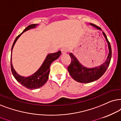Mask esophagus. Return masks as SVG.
<instances>
[{"label":"esophagus","mask_w":121,"mask_h":121,"mask_svg":"<svg viewBox=\"0 0 121 121\" xmlns=\"http://www.w3.org/2000/svg\"><path fill=\"white\" fill-rule=\"evenodd\" d=\"M69 50L67 49V48H63L61 49V52L62 54H65V53H66L68 52Z\"/></svg>","instance_id":"34e87169"}]
</instances>
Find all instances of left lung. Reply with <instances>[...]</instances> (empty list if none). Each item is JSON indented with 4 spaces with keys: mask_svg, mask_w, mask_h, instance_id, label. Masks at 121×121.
Masks as SVG:
<instances>
[{
    "mask_svg": "<svg viewBox=\"0 0 121 121\" xmlns=\"http://www.w3.org/2000/svg\"><path fill=\"white\" fill-rule=\"evenodd\" d=\"M95 28L101 30V29L97 25L93 24H90ZM108 46L109 54L107 56L106 62L99 66L95 67V68H87L80 63L77 58L72 53H70L71 62L67 67L69 73L73 79L80 83H90L99 79L104 73L110 63L111 56H112V50L110 43L107 39V36L104 32H102Z\"/></svg>",
    "mask_w": 121,
    "mask_h": 121,
    "instance_id": "8db88e82",
    "label": "left lung"
}]
</instances>
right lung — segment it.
<instances>
[{"label":"right lung","instance_id":"obj_1","mask_svg":"<svg viewBox=\"0 0 121 121\" xmlns=\"http://www.w3.org/2000/svg\"><path fill=\"white\" fill-rule=\"evenodd\" d=\"M37 25H38V24H31V25H29L28 26H27L24 29V31L20 35H19L16 38L14 41L13 44L12 48V52L16 41H17V40L18 39L20 35L24 32L30 30V29L35 28ZM61 54V51H59L57 52L48 54L44 62H43V65L40 67V69L35 73L29 77L22 76H20L19 74L17 73V72L15 71L13 68V66L12 62V56H11L10 66L13 75L14 77H15V78L17 80V82H19L22 86L28 88V89L34 90L41 87L48 81L50 72V66L51 64H52V62L54 61L59 57Z\"/></svg>","mask_w":121,"mask_h":121}]
</instances>
